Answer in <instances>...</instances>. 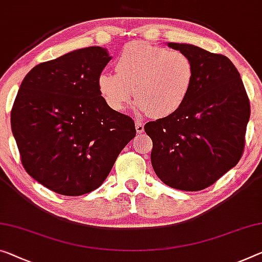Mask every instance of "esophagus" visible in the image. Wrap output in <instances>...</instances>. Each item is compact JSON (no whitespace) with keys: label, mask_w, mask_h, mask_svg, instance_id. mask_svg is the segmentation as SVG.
I'll return each mask as SVG.
<instances>
[{"label":"esophagus","mask_w":262,"mask_h":262,"mask_svg":"<svg viewBox=\"0 0 262 262\" xmlns=\"http://www.w3.org/2000/svg\"><path fill=\"white\" fill-rule=\"evenodd\" d=\"M136 131L138 132V134H143L144 132V124L138 122V120L136 122Z\"/></svg>","instance_id":"obj_1"}]
</instances>
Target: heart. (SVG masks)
Returning <instances> with one entry per match:
<instances>
[{
  "label": "heart",
  "instance_id": "heart-1",
  "mask_svg": "<svg viewBox=\"0 0 262 262\" xmlns=\"http://www.w3.org/2000/svg\"><path fill=\"white\" fill-rule=\"evenodd\" d=\"M116 74L100 72L98 94L115 112L125 110L135 97V110L156 118L172 116L186 102L194 80V66L182 51L135 41L115 62ZM135 91H133V89Z\"/></svg>",
  "mask_w": 262,
  "mask_h": 262
}]
</instances>
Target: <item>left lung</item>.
<instances>
[{"label": "left lung", "instance_id": "left-lung-1", "mask_svg": "<svg viewBox=\"0 0 262 262\" xmlns=\"http://www.w3.org/2000/svg\"><path fill=\"white\" fill-rule=\"evenodd\" d=\"M187 55L194 80L176 114L145 124L152 139V167L164 184L200 191L234 167L245 146L251 115L239 71L224 55L193 44L167 43Z\"/></svg>", "mask_w": 262, "mask_h": 262}]
</instances>
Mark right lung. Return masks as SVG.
<instances>
[{"instance_id":"obj_1","label":"right lung","mask_w":262,"mask_h":262,"mask_svg":"<svg viewBox=\"0 0 262 262\" xmlns=\"http://www.w3.org/2000/svg\"><path fill=\"white\" fill-rule=\"evenodd\" d=\"M105 48L89 47L34 67L11 108V130L28 174L63 195L103 184L135 122L100 97L98 75L110 62Z\"/></svg>"}]
</instances>
